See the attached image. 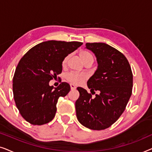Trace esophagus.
<instances>
[{"label": "esophagus", "instance_id": "esophagus-1", "mask_svg": "<svg viewBox=\"0 0 152 152\" xmlns=\"http://www.w3.org/2000/svg\"><path fill=\"white\" fill-rule=\"evenodd\" d=\"M70 88H71V90H75V89H76V86H75L74 84H70Z\"/></svg>", "mask_w": 152, "mask_h": 152}]
</instances>
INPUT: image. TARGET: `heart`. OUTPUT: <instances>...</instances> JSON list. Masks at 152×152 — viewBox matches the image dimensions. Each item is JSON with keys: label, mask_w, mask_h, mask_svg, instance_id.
Masks as SVG:
<instances>
[{"label": "heart", "mask_w": 152, "mask_h": 152, "mask_svg": "<svg viewBox=\"0 0 152 152\" xmlns=\"http://www.w3.org/2000/svg\"><path fill=\"white\" fill-rule=\"evenodd\" d=\"M80 56L81 59L85 64L88 63L89 61L93 62V57L91 53L86 51H82L80 53ZM69 56H66L62 61V66H65L67 64L68 59ZM66 79L68 82L71 83L72 84L78 85L82 84L87 79V75L84 73H80V72H70L66 75Z\"/></svg>", "instance_id": "obj_1"}]
</instances>
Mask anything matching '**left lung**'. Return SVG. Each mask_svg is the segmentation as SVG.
I'll return each instance as SVG.
<instances>
[{"label":"left lung","mask_w":152,"mask_h":152,"mask_svg":"<svg viewBox=\"0 0 152 152\" xmlns=\"http://www.w3.org/2000/svg\"><path fill=\"white\" fill-rule=\"evenodd\" d=\"M86 48L95 54L97 69L87 82L93 98L86 89L78 87L76 115L83 126L93 130L109 128L125 109L132 93L133 74L123 54L104 43H86Z\"/></svg>","instance_id":"1"}]
</instances>
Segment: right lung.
<instances>
[{"mask_svg":"<svg viewBox=\"0 0 152 152\" xmlns=\"http://www.w3.org/2000/svg\"><path fill=\"white\" fill-rule=\"evenodd\" d=\"M82 44L78 41H44L32 48L20 59L12 88L16 107L29 123L42 125L55 118L58 99L65 97L70 86L61 82L54 88L49 82L61 73L64 58Z\"/></svg>","mask_w":152,"mask_h":152,"instance_id":"add662e5","label":"right lung"}]
</instances>
